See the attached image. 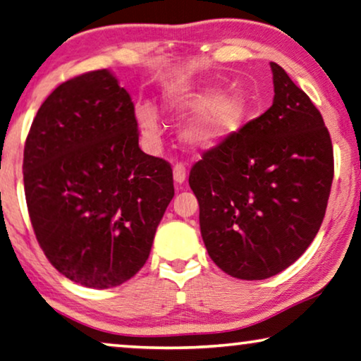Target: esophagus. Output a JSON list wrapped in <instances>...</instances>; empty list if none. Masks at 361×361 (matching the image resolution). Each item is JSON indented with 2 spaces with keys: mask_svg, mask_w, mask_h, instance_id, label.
Segmentation results:
<instances>
[{
  "mask_svg": "<svg viewBox=\"0 0 361 361\" xmlns=\"http://www.w3.org/2000/svg\"><path fill=\"white\" fill-rule=\"evenodd\" d=\"M173 180L176 185H183L186 180V169L181 164L173 166Z\"/></svg>",
  "mask_w": 361,
  "mask_h": 361,
  "instance_id": "34e87169",
  "label": "esophagus"
}]
</instances>
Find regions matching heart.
<instances>
[{
	"instance_id": "heart-1",
	"label": "heart",
	"mask_w": 361,
	"mask_h": 361,
	"mask_svg": "<svg viewBox=\"0 0 361 361\" xmlns=\"http://www.w3.org/2000/svg\"><path fill=\"white\" fill-rule=\"evenodd\" d=\"M165 109L175 118L195 116L185 126L181 139L195 150L216 149L238 134L248 118V103L242 93H224L214 85L176 86L165 96ZM137 123L152 140L160 135L157 111L150 104H139Z\"/></svg>"
}]
</instances>
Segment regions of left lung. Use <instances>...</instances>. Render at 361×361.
<instances>
[{"label":"left lung","mask_w":361,"mask_h":361,"mask_svg":"<svg viewBox=\"0 0 361 361\" xmlns=\"http://www.w3.org/2000/svg\"><path fill=\"white\" fill-rule=\"evenodd\" d=\"M270 109L192 165L201 235L212 262L238 280L293 265L326 216L334 180L331 134L309 96L270 63Z\"/></svg>","instance_id":"8db88e82"}]
</instances>
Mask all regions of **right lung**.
Returning <instances> with one entry per match:
<instances>
[{"label":"right lung","instance_id":"right-lung-1","mask_svg":"<svg viewBox=\"0 0 361 361\" xmlns=\"http://www.w3.org/2000/svg\"><path fill=\"white\" fill-rule=\"evenodd\" d=\"M24 191L49 262L86 288H113L144 267L175 195L169 161L139 147L134 103L109 70L57 86L24 147Z\"/></svg>","mask_w":361,"mask_h":361}]
</instances>
